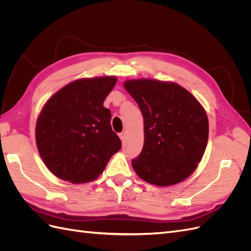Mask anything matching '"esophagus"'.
I'll return each instance as SVG.
<instances>
[{"instance_id": "1", "label": "esophagus", "mask_w": 251, "mask_h": 251, "mask_svg": "<svg viewBox=\"0 0 251 251\" xmlns=\"http://www.w3.org/2000/svg\"><path fill=\"white\" fill-rule=\"evenodd\" d=\"M118 136H119V138L124 141V140H125V138H126V132H121V133H119V134H118Z\"/></svg>"}]
</instances>
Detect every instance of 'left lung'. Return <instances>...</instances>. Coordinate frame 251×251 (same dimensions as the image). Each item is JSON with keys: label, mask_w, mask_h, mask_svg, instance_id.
<instances>
[{"label": "left lung", "mask_w": 251, "mask_h": 251, "mask_svg": "<svg viewBox=\"0 0 251 251\" xmlns=\"http://www.w3.org/2000/svg\"><path fill=\"white\" fill-rule=\"evenodd\" d=\"M124 87L143 116L144 143L132 160L138 177L156 186L184 181L198 168L208 140V118L202 104L173 81L127 79Z\"/></svg>", "instance_id": "8db88e82"}]
</instances>
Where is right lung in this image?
Masks as SVG:
<instances>
[{"mask_svg": "<svg viewBox=\"0 0 251 251\" xmlns=\"http://www.w3.org/2000/svg\"><path fill=\"white\" fill-rule=\"evenodd\" d=\"M116 81V76L75 79L44 104L36 119L35 141L55 177L71 183L93 181L120 150L110 110L103 107Z\"/></svg>", "mask_w": 251, "mask_h": 251, "instance_id": "add662e5", "label": "right lung"}]
</instances>
